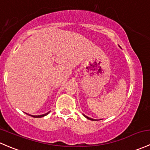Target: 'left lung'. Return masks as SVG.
Returning a JSON list of instances; mask_svg holds the SVG:
<instances>
[{
  "mask_svg": "<svg viewBox=\"0 0 150 150\" xmlns=\"http://www.w3.org/2000/svg\"><path fill=\"white\" fill-rule=\"evenodd\" d=\"M83 116H84L85 117H86V118L88 119V120H94V119H92V118H91V117H88V116L85 115H83Z\"/></svg>",
  "mask_w": 150,
  "mask_h": 150,
  "instance_id": "1",
  "label": "left lung"
}]
</instances>
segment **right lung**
Returning <instances> with one entry per match:
<instances>
[{
    "label": "right lung",
    "mask_w": 150,
    "mask_h": 150,
    "mask_svg": "<svg viewBox=\"0 0 150 150\" xmlns=\"http://www.w3.org/2000/svg\"><path fill=\"white\" fill-rule=\"evenodd\" d=\"M49 112H48L46 113V114L40 115H29V114H28V113H26V114H27V115H30V116H32V117H44V116L47 115H48V113H49Z\"/></svg>",
    "instance_id": "right-lung-1"
}]
</instances>
